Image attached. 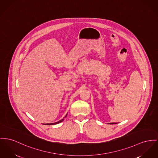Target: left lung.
<instances>
[{"instance_id":"left-lung-1","label":"left lung","mask_w":158,"mask_h":158,"mask_svg":"<svg viewBox=\"0 0 158 158\" xmlns=\"http://www.w3.org/2000/svg\"><path fill=\"white\" fill-rule=\"evenodd\" d=\"M110 124H116V123H111Z\"/></svg>"}]
</instances>
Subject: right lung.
Returning a JSON list of instances; mask_svg holds the SVG:
<instances>
[{
	"label": "right lung",
	"instance_id": "right-lung-1",
	"mask_svg": "<svg viewBox=\"0 0 158 158\" xmlns=\"http://www.w3.org/2000/svg\"><path fill=\"white\" fill-rule=\"evenodd\" d=\"M67 116V114L64 117H66ZM62 121H63V119H62V120H59V122H56V123H47V124H45V125H56V124H57V123H60V122H62Z\"/></svg>",
	"mask_w": 158,
	"mask_h": 158
}]
</instances>
